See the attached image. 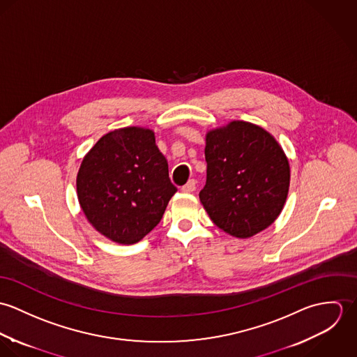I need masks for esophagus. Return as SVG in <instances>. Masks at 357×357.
Returning <instances> with one entry per match:
<instances>
[{"label": "esophagus", "instance_id": "esophagus-1", "mask_svg": "<svg viewBox=\"0 0 357 357\" xmlns=\"http://www.w3.org/2000/svg\"><path fill=\"white\" fill-rule=\"evenodd\" d=\"M181 190H183V192H187V194L194 192L197 190V181L195 180H190Z\"/></svg>", "mask_w": 357, "mask_h": 357}]
</instances>
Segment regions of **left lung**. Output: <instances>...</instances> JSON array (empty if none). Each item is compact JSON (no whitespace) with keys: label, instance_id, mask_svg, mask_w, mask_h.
Listing matches in <instances>:
<instances>
[{"label":"left lung","instance_id":"obj_1","mask_svg":"<svg viewBox=\"0 0 357 357\" xmlns=\"http://www.w3.org/2000/svg\"><path fill=\"white\" fill-rule=\"evenodd\" d=\"M207 177L199 192L211 221L246 239L280 214L290 187V165L276 139L264 128L232 121L206 133Z\"/></svg>","mask_w":357,"mask_h":357}]
</instances>
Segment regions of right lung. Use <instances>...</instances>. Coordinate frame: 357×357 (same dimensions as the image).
<instances>
[{
  "label": "right lung",
  "instance_id": "right-lung-1",
  "mask_svg": "<svg viewBox=\"0 0 357 357\" xmlns=\"http://www.w3.org/2000/svg\"><path fill=\"white\" fill-rule=\"evenodd\" d=\"M177 188L149 128L108 132L82 159L78 202L92 227L119 245L140 242L159 224Z\"/></svg>",
  "mask_w": 357,
  "mask_h": 357
}]
</instances>
